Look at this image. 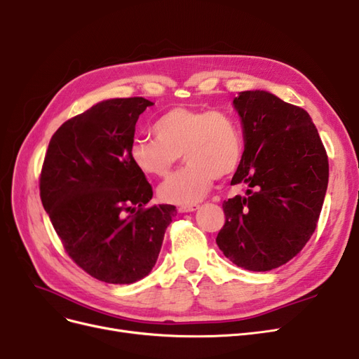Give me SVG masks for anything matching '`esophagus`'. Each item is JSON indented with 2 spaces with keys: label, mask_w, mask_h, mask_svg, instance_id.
Listing matches in <instances>:
<instances>
[{
  "label": "esophagus",
  "mask_w": 359,
  "mask_h": 359,
  "mask_svg": "<svg viewBox=\"0 0 359 359\" xmlns=\"http://www.w3.org/2000/svg\"><path fill=\"white\" fill-rule=\"evenodd\" d=\"M199 208V205H186V206H180L178 211L180 212H193Z\"/></svg>",
  "instance_id": "esophagus-1"
}]
</instances>
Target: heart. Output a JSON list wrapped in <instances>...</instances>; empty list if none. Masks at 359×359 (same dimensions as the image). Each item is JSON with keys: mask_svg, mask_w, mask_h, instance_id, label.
I'll use <instances>...</instances> for the list:
<instances>
[{"mask_svg": "<svg viewBox=\"0 0 359 359\" xmlns=\"http://www.w3.org/2000/svg\"><path fill=\"white\" fill-rule=\"evenodd\" d=\"M154 137L130 145L133 165L148 177L163 178L181 154L189 165L160 184V201L172 205L199 202L215 178L229 177L240 166L244 139L236 119L222 109L173 107L153 126Z\"/></svg>", "mask_w": 359, "mask_h": 359, "instance_id": "obj_1", "label": "heart"}]
</instances>
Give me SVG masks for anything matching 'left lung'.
Here are the masks:
<instances>
[{
	"mask_svg": "<svg viewBox=\"0 0 359 359\" xmlns=\"http://www.w3.org/2000/svg\"><path fill=\"white\" fill-rule=\"evenodd\" d=\"M244 130V154L231 184L243 196L223 202L217 245L238 266L271 271L295 257L318 226L328 187V156L302 107L268 91L233 99Z\"/></svg>",
	"mask_w": 359,
	"mask_h": 359,
	"instance_id": "8db88e82",
	"label": "left lung"
}]
</instances>
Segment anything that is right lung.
<instances>
[{
  "label": "right lung",
  "instance_id": "right-lung-1",
  "mask_svg": "<svg viewBox=\"0 0 359 359\" xmlns=\"http://www.w3.org/2000/svg\"><path fill=\"white\" fill-rule=\"evenodd\" d=\"M144 97L111 99L53 133L40 173V198L67 255L112 285L144 278L156 265L173 205H148L153 187L130 158Z\"/></svg>",
  "mask_w": 359,
  "mask_h": 359
}]
</instances>
